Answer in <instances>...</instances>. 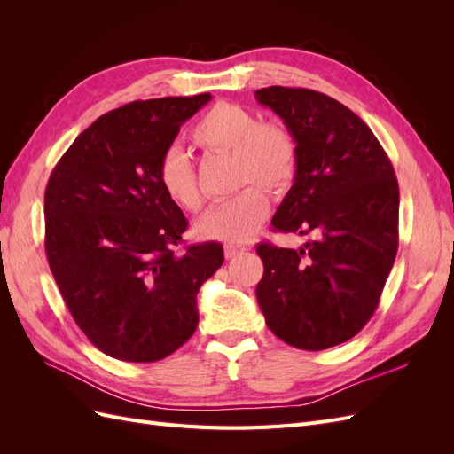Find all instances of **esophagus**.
<instances>
[{"mask_svg": "<svg viewBox=\"0 0 454 454\" xmlns=\"http://www.w3.org/2000/svg\"><path fill=\"white\" fill-rule=\"evenodd\" d=\"M246 250H248V248H244V246L227 244V246H225V257H227V259H232V257H237V255L244 254Z\"/></svg>", "mask_w": 454, "mask_h": 454, "instance_id": "1", "label": "esophagus"}]
</instances>
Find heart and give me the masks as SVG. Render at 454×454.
<instances>
[{
    "instance_id": "heart-1",
    "label": "heart",
    "mask_w": 454,
    "mask_h": 454,
    "mask_svg": "<svg viewBox=\"0 0 454 454\" xmlns=\"http://www.w3.org/2000/svg\"><path fill=\"white\" fill-rule=\"evenodd\" d=\"M193 144L214 155H232L235 185H261L269 193L290 187L297 170L294 136L280 122H259L257 115L239 104L219 102L191 130ZM159 184L176 206L185 212L202 208V193L193 162L182 149L172 147L160 157ZM269 212L267 200L255 187H246L217 204L199 223L206 239L225 242L248 240Z\"/></svg>"
}]
</instances>
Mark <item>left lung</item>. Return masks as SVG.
<instances>
[{
  "instance_id": "1",
  "label": "left lung",
  "mask_w": 454,
  "mask_h": 454,
  "mask_svg": "<svg viewBox=\"0 0 454 454\" xmlns=\"http://www.w3.org/2000/svg\"><path fill=\"white\" fill-rule=\"evenodd\" d=\"M259 104L284 119L297 170L272 231L309 235L299 250L261 242L257 303L270 332L301 350L352 339L379 307L397 254L400 187L375 134L347 106L310 89L267 87Z\"/></svg>"
}]
</instances>
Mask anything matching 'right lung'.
Instances as JSON below:
<instances>
[{"label": "right lung", "instance_id": "obj_1", "mask_svg": "<svg viewBox=\"0 0 454 454\" xmlns=\"http://www.w3.org/2000/svg\"><path fill=\"white\" fill-rule=\"evenodd\" d=\"M212 98L138 100L96 119L45 189V252L64 303L92 345L122 362H159L199 324L197 294L223 246L176 254L187 219L159 184L160 157Z\"/></svg>", "mask_w": 454, "mask_h": 454}]
</instances>
